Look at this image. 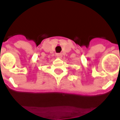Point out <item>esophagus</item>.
<instances>
[{"mask_svg":"<svg viewBox=\"0 0 120 120\" xmlns=\"http://www.w3.org/2000/svg\"><path fill=\"white\" fill-rule=\"evenodd\" d=\"M56 56L58 58H62V53H56Z\"/></svg>","mask_w":120,"mask_h":120,"instance_id":"esophagus-1","label":"esophagus"}]
</instances>
